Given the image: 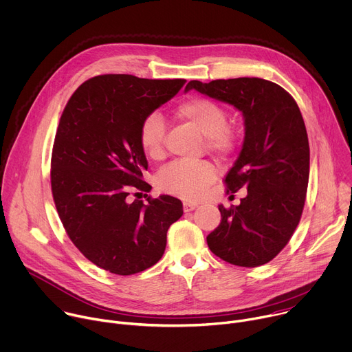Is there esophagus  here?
Returning <instances> with one entry per match:
<instances>
[{
    "label": "esophagus",
    "instance_id": "obj_1",
    "mask_svg": "<svg viewBox=\"0 0 352 352\" xmlns=\"http://www.w3.org/2000/svg\"><path fill=\"white\" fill-rule=\"evenodd\" d=\"M197 206H198V204H197V202H192V201H184V202H183L184 212H190V210L195 209Z\"/></svg>",
    "mask_w": 352,
    "mask_h": 352
}]
</instances>
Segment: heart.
<instances>
[{
    "mask_svg": "<svg viewBox=\"0 0 352 352\" xmlns=\"http://www.w3.org/2000/svg\"><path fill=\"white\" fill-rule=\"evenodd\" d=\"M175 113L205 135V147L209 153L228 160L237 151L240 134L228 124V112L218 102L205 97H192L183 101ZM165 130V122L158 113L146 116L140 124L138 143L148 158L164 157ZM215 177L217 169L208 161H173L158 173L157 186L161 191L179 198L195 199Z\"/></svg>",
    "mask_w": 352,
    "mask_h": 352,
    "instance_id": "heart-1",
    "label": "heart"
}]
</instances>
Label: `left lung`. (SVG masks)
I'll list each match as a JSON object with an SVG mask.
<instances>
[{"label":"left lung","instance_id":"8db88e82","mask_svg":"<svg viewBox=\"0 0 352 352\" xmlns=\"http://www.w3.org/2000/svg\"><path fill=\"white\" fill-rule=\"evenodd\" d=\"M197 90L243 112L241 153L225 177L226 191L247 188L240 205H219L221 223L206 237L221 259L244 267L272 261L296 232L307 198L309 143L296 100L278 85L259 78L191 80Z\"/></svg>","mask_w":352,"mask_h":352}]
</instances>
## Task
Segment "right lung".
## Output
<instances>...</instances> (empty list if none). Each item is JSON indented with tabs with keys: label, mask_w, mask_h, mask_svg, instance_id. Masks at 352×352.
Instances as JSON below:
<instances>
[{
	"label": "right lung",
	"mask_w": 352,
	"mask_h": 352,
	"mask_svg": "<svg viewBox=\"0 0 352 352\" xmlns=\"http://www.w3.org/2000/svg\"><path fill=\"white\" fill-rule=\"evenodd\" d=\"M184 83L100 75L78 87L60 115L51 155L56 212L75 247L113 274L155 265L168 229L183 215L175 197H148L147 204L127 197L151 190L143 179L148 162L138 143L140 124Z\"/></svg>",
	"instance_id": "1"
}]
</instances>
